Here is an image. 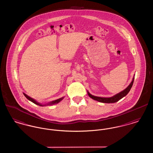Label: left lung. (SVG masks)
<instances>
[{
	"instance_id": "left-lung-1",
	"label": "left lung",
	"mask_w": 153,
	"mask_h": 153,
	"mask_svg": "<svg viewBox=\"0 0 153 153\" xmlns=\"http://www.w3.org/2000/svg\"><path fill=\"white\" fill-rule=\"evenodd\" d=\"M134 77L133 78L132 81L130 83V84L123 91L120 92V93L117 94V95L111 97H97V96H95L94 95H92L89 93V92H88V94L89 95V96L92 98V99L98 101V102H104V103H114V102H118L119 100H120L121 99H122L125 96L128 94V93L130 92L131 87L133 85V82H134Z\"/></svg>"
}]
</instances>
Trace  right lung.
Segmentation results:
<instances>
[{
    "label": "right lung",
    "mask_w": 153,
    "mask_h": 153,
    "mask_svg": "<svg viewBox=\"0 0 153 153\" xmlns=\"http://www.w3.org/2000/svg\"><path fill=\"white\" fill-rule=\"evenodd\" d=\"M23 95H25V96L30 101H31V102H33V103H34V104H36V105H39V106H45V105H46V104H45V105H42V104H39V102H37L35 100H34L33 99H32V98H31L30 97H29V96H27V95H26L25 94H23ZM62 99H63V97L62 98H60V99H57V100H54V101H53V102H51L50 103H49V105H53V104H56V103H58L59 102H60L61 100H62Z\"/></svg>",
    "instance_id": "right-lung-1"
}]
</instances>
